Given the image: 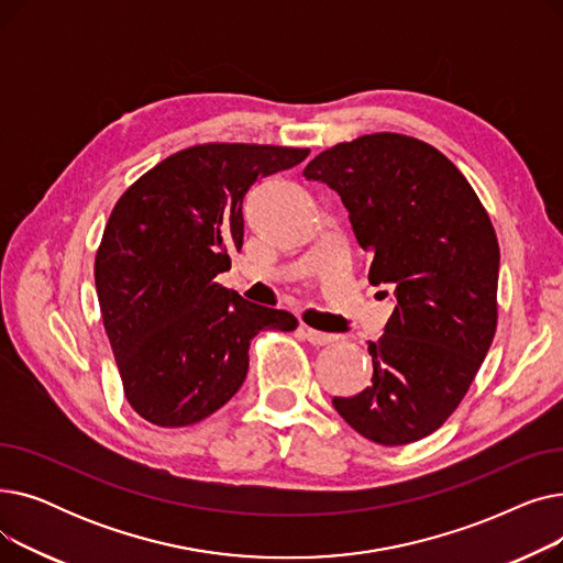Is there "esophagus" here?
<instances>
[{
  "label": "esophagus",
  "instance_id": "esophagus-1",
  "mask_svg": "<svg viewBox=\"0 0 563 563\" xmlns=\"http://www.w3.org/2000/svg\"><path fill=\"white\" fill-rule=\"evenodd\" d=\"M303 333H306V340L314 346H323V344H333L338 340H342V335H335V333H321V331H314V329H308L303 327Z\"/></svg>",
  "mask_w": 563,
  "mask_h": 563
}]
</instances>
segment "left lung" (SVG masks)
Wrapping results in <instances>:
<instances>
[{"instance_id": "obj_1", "label": "left lung", "mask_w": 563, "mask_h": 563, "mask_svg": "<svg viewBox=\"0 0 563 563\" xmlns=\"http://www.w3.org/2000/svg\"><path fill=\"white\" fill-rule=\"evenodd\" d=\"M303 175L342 198L358 244L374 255L369 283L395 287L386 333L369 344L372 386L335 397L333 406L378 445L416 442L456 410L493 342L499 276L493 223L461 170L404 134L329 147Z\"/></svg>"}]
</instances>
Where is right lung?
I'll use <instances>...</instances> for the list:
<instances>
[{
    "instance_id": "right-lung-1",
    "label": "right lung",
    "mask_w": 563,
    "mask_h": 563,
    "mask_svg": "<svg viewBox=\"0 0 563 563\" xmlns=\"http://www.w3.org/2000/svg\"><path fill=\"white\" fill-rule=\"evenodd\" d=\"M308 147L207 143L166 157L115 202L96 255V289L123 393L157 427H189L228 404L251 340L294 331V314L242 299L214 278L244 244V196L257 177L301 164Z\"/></svg>"
}]
</instances>
